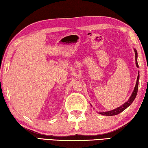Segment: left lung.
Segmentation results:
<instances>
[{
    "instance_id": "left-lung-1",
    "label": "left lung",
    "mask_w": 148,
    "mask_h": 148,
    "mask_svg": "<svg viewBox=\"0 0 148 148\" xmlns=\"http://www.w3.org/2000/svg\"><path fill=\"white\" fill-rule=\"evenodd\" d=\"M134 50V53H135V60H136V66L138 67V64L137 62V57H138V53H137V51L135 49ZM139 77H140V74H139V72L138 73V77H137V80H136V86L134 87V91L132 92V93L131 94V97L129 99L128 101H127L126 102L121 105V106H119L117 108L110 110V111H108V112H99L100 114L103 115V116H115V115H117L122 112L123 110H125L127 108H128L130 105L132 104V102L134 101V100L136 98L137 92H138V80H139Z\"/></svg>"
}]
</instances>
